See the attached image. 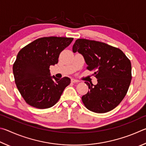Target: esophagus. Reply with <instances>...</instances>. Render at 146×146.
<instances>
[{
    "label": "esophagus",
    "instance_id": "esophagus-1",
    "mask_svg": "<svg viewBox=\"0 0 146 146\" xmlns=\"http://www.w3.org/2000/svg\"><path fill=\"white\" fill-rule=\"evenodd\" d=\"M71 82L74 83H77L79 82V81L77 80H75V79H72L71 80Z\"/></svg>",
    "mask_w": 146,
    "mask_h": 146
}]
</instances>
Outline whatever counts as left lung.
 I'll return each mask as SVG.
<instances>
[{"label":"left lung","mask_w":146,"mask_h":146,"mask_svg":"<svg viewBox=\"0 0 146 146\" xmlns=\"http://www.w3.org/2000/svg\"><path fill=\"white\" fill-rule=\"evenodd\" d=\"M73 52L81 54L87 64L86 69L94 70L98 84L85 82L90 90L81 99L88 110L103 113L117 107L123 100L131 83V61L119 48L95 40L78 39Z\"/></svg>","instance_id":"obj_1"}]
</instances>
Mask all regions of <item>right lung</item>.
Masks as SVG:
<instances>
[{"label":"right lung","mask_w":146,"mask_h":146,"mask_svg":"<svg viewBox=\"0 0 146 146\" xmlns=\"http://www.w3.org/2000/svg\"><path fill=\"white\" fill-rule=\"evenodd\" d=\"M73 38L49 36L35 40L18 53L13 66L15 81L25 101L34 108L53 106L70 83V78L50 76V66L58 62L61 51Z\"/></svg>","instance_id":"right-lung-1"}]
</instances>
